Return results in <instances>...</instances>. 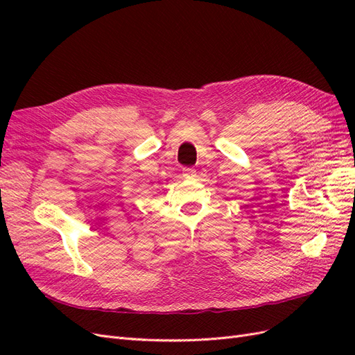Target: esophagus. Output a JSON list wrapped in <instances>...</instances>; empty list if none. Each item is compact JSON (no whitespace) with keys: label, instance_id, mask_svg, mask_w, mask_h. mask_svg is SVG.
Wrapping results in <instances>:
<instances>
[{"label":"esophagus","instance_id":"1","mask_svg":"<svg viewBox=\"0 0 355 355\" xmlns=\"http://www.w3.org/2000/svg\"><path fill=\"white\" fill-rule=\"evenodd\" d=\"M182 175H184V178H187V179H194L197 176V171L191 167H185L184 170H182Z\"/></svg>","mask_w":355,"mask_h":355}]
</instances>
